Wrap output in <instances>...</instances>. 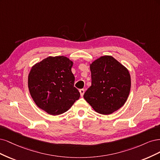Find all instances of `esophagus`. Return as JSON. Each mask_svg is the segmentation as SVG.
Returning a JSON list of instances; mask_svg holds the SVG:
<instances>
[{"label": "esophagus", "instance_id": "1", "mask_svg": "<svg viewBox=\"0 0 160 160\" xmlns=\"http://www.w3.org/2000/svg\"><path fill=\"white\" fill-rule=\"evenodd\" d=\"M79 92H80V96H83V95H84V89H80V90H79Z\"/></svg>", "mask_w": 160, "mask_h": 160}]
</instances>
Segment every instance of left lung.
Here are the masks:
<instances>
[{"label": "left lung", "instance_id": "left-lung-1", "mask_svg": "<svg viewBox=\"0 0 160 160\" xmlns=\"http://www.w3.org/2000/svg\"><path fill=\"white\" fill-rule=\"evenodd\" d=\"M92 85L84 94L86 101L101 114H110L125 104L130 94V75L127 68L110 56L90 64Z\"/></svg>", "mask_w": 160, "mask_h": 160}]
</instances>
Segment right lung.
<instances>
[{"label":"right lung","instance_id":"add662e5","mask_svg":"<svg viewBox=\"0 0 160 160\" xmlns=\"http://www.w3.org/2000/svg\"><path fill=\"white\" fill-rule=\"evenodd\" d=\"M72 65L65 56H49L33 66L28 74V88L33 100L50 115L63 114L79 99L80 92L74 86Z\"/></svg>","mask_w":160,"mask_h":160}]
</instances>
